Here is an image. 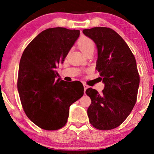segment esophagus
I'll return each instance as SVG.
<instances>
[{
  "label": "esophagus",
  "instance_id": "1",
  "mask_svg": "<svg viewBox=\"0 0 154 154\" xmlns=\"http://www.w3.org/2000/svg\"><path fill=\"white\" fill-rule=\"evenodd\" d=\"M83 87H84V90H85H85H87L88 88H89V86H88L87 84L85 83H83Z\"/></svg>",
  "mask_w": 154,
  "mask_h": 154
}]
</instances>
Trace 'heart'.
Listing matches in <instances>:
<instances>
[{"mask_svg": "<svg viewBox=\"0 0 154 154\" xmlns=\"http://www.w3.org/2000/svg\"><path fill=\"white\" fill-rule=\"evenodd\" d=\"M78 46L79 49L83 52V53L86 54L90 52H93L95 48V43L92 39L88 37L81 38L78 41Z\"/></svg>", "mask_w": 154, "mask_h": 154, "instance_id": "1", "label": "heart"}]
</instances>
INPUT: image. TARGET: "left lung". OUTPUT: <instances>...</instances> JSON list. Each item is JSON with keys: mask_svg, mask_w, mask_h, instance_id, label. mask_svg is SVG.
Instances as JSON below:
<instances>
[{"mask_svg": "<svg viewBox=\"0 0 154 154\" xmlns=\"http://www.w3.org/2000/svg\"><path fill=\"white\" fill-rule=\"evenodd\" d=\"M97 48L96 69L104 83L102 94L90 88L85 93L91 99L88 116L98 130L119 127L130 115L137 102L140 85L137 63L127 43L119 33L107 27L83 29Z\"/></svg>", "mask_w": 154, "mask_h": 154, "instance_id": "8db88e82", "label": "left lung"}]
</instances>
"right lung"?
<instances>
[{
  "label": "right lung",
  "instance_id": "obj_1",
  "mask_svg": "<svg viewBox=\"0 0 154 154\" xmlns=\"http://www.w3.org/2000/svg\"><path fill=\"white\" fill-rule=\"evenodd\" d=\"M79 35L75 29H48L23 52L17 79L21 103L27 117L43 130L64 127L69 106L83 95L81 82L55 81L57 67L64 62Z\"/></svg>",
  "mask_w": 154,
  "mask_h": 154
}]
</instances>
